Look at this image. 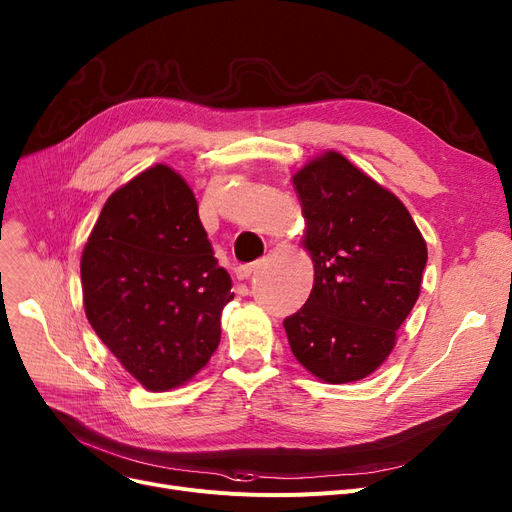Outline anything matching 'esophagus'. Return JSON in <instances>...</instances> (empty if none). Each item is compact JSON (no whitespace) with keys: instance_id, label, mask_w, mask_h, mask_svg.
Listing matches in <instances>:
<instances>
[{"instance_id":"esophagus-1","label":"esophagus","mask_w":512,"mask_h":512,"mask_svg":"<svg viewBox=\"0 0 512 512\" xmlns=\"http://www.w3.org/2000/svg\"><path fill=\"white\" fill-rule=\"evenodd\" d=\"M257 270H259V263L240 265V267H236V278H238V280H247V278H251Z\"/></svg>"}]
</instances>
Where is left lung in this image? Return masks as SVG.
<instances>
[{
	"instance_id": "obj_1",
	"label": "left lung",
	"mask_w": 512,
	"mask_h": 512,
	"mask_svg": "<svg viewBox=\"0 0 512 512\" xmlns=\"http://www.w3.org/2000/svg\"><path fill=\"white\" fill-rule=\"evenodd\" d=\"M313 261L307 303L284 319L292 355L326 384L359 382L390 357L415 307L427 245L409 209L326 151L292 174Z\"/></svg>"
}]
</instances>
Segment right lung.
<instances>
[{
    "mask_svg": "<svg viewBox=\"0 0 512 512\" xmlns=\"http://www.w3.org/2000/svg\"><path fill=\"white\" fill-rule=\"evenodd\" d=\"M89 324L149 392L191 382L220 344L232 280L193 188L155 164L110 195L80 257Z\"/></svg>",
    "mask_w": 512,
    "mask_h": 512,
    "instance_id": "obj_1",
    "label": "right lung"
}]
</instances>
